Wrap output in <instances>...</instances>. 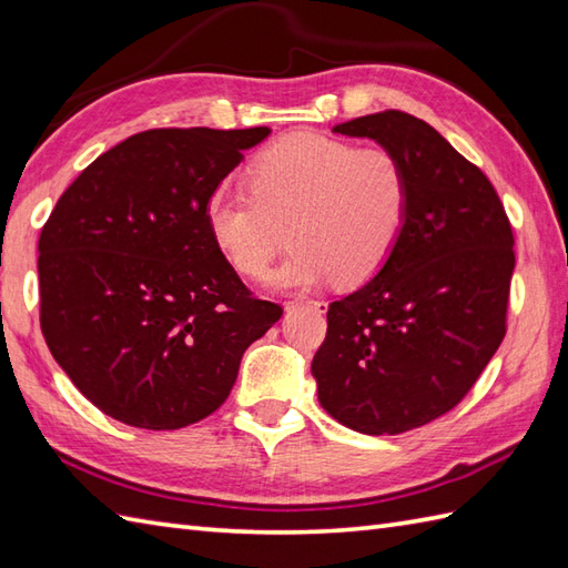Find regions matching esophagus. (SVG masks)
<instances>
[{"instance_id":"obj_1","label":"esophagus","mask_w":568,"mask_h":568,"mask_svg":"<svg viewBox=\"0 0 568 568\" xmlns=\"http://www.w3.org/2000/svg\"><path fill=\"white\" fill-rule=\"evenodd\" d=\"M285 310L287 312L312 310V312H317V315H324V312H327V303H322V300H291V303L285 305Z\"/></svg>"}]
</instances>
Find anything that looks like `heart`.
<instances>
[{
    "label": "heart",
    "mask_w": 568,
    "mask_h": 568,
    "mask_svg": "<svg viewBox=\"0 0 568 568\" xmlns=\"http://www.w3.org/2000/svg\"><path fill=\"white\" fill-rule=\"evenodd\" d=\"M246 190L214 187L204 224L214 248L246 277L268 273L287 229L295 251L271 277L275 287H312L334 277L371 281L400 241L413 183L390 149L324 134H291L251 161Z\"/></svg>",
    "instance_id": "heart-1"
}]
</instances>
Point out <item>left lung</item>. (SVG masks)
Listing matches in <instances>:
<instances>
[{
    "label": "left lung",
    "mask_w": 568,
    "mask_h": 568,
    "mask_svg": "<svg viewBox=\"0 0 568 568\" xmlns=\"http://www.w3.org/2000/svg\"><path fill=\"white\" fill-rule=\"evenodd\" d=\"M334 131L400 155L413 204L381 273L329 305L312 376L336 422L373 437L403 434L462 403L498 352L513 226L484 171L422 119L385 110Z\"/></svg>",
    "instance_id": "1"
}]
</instances>
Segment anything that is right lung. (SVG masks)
<instances>
[{
    "mask_svg": "<svg viewBox=\"0 0 568 568\" xmlns=\"http://www.w3.org/2000/svg\"><path fill=\"white\" fill-rule=\"evenodd\" d=\"M253 129H149L75 178L39 236L41 332L88 400L124 425L180 429L234 388L281 320L214 248L204 202Z\"/></svg>",
    "mask_w": 568,
    "mask_h": 568,
    "instance_id": "1",
    "label": "right lung"
}]
</instances>
